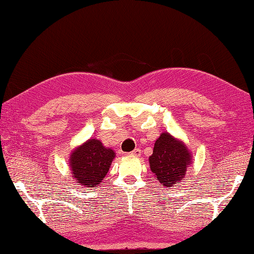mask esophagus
<instances>
[{
	"instance_id": "esophagus-1",
	"label": "esophagus",
	"mask_w": 254,
	"mask_h": 254,
	"mask_svg": "<svg viewBox=\"0 0 254 254\" xmlns=\"http://www.w3.org/2000/svg\"><path fill=\"white\" fill-rule=\"evenodd\" d=\"M140 154H141V150L139 149V148H136V149H133L131 152H129V155L135 156V157L140 156Z\"/></svg>"
}]
</instances>
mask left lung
<instances>
[{"instance_id":"1","label":"left lung","mask_w":254,"mask_h":254,"mask_svg":"<svg viewBox=\"0 0 254 254\" xmlns=\"http://www.w3.org/2000/svg\"><path fill=\"white\" fill-rule=\"evenodd\" d=\"M190 159L189 151L183 142L168 132H162L155 142L149 164L155 178L161 185L170 187L184 178Z\"/></svg>"}]
</instances>
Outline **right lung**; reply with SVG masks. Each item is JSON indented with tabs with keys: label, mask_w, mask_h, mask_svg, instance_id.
<instances>
[{
	"label": "right lung",
	"mask_w": 254,
	"mask_h": 254,
	"mask_svg": "<svg viewBox=\"0 0 254 254\" xmlns=\"http://www.w3.org/2000/svg\"><path fill=\"white\" fill-rule=\"evenodd\" d=\"M115 157L114 150L105 148L96 139H89L70 156L73 178L88 188L103 183Z\"/></svg>",
	"instance_id": "obj_1"
}]
</instances>
